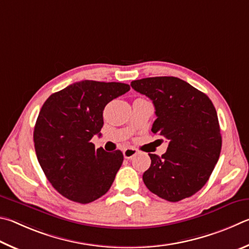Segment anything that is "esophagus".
<instances>
[{"label":"esophagus","instance_id":"34e87169","mask_svg":"<svg viewBox=\"0 0 249 249\" xmlns=\"http://www.w3.org/2000/svg\"><path fill=\"white\" fill-rule=\"evenodd\" d=\"M138 150L137 149H133V147H127V149L124 150V159L130 160L132 159L133 156H136L138 154Z\"/></svg>","mask_w":249,"mask_h":249}]
</instances>
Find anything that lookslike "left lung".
Instances as JSON below:
<instances>
[{
  "label": "left lung",
  "mask_w": 249,
  "mask_h": 249,
  "mask_svg": "<svg viewBox=\"0 0 249 249\" xmlns=\"http://www.w3.org/2000/svg\"><path fill=\"white\" fill-rule=\"evenodd\" d=\"M131 86L153 102L152 132L169 142L162 156L149 153L151 166L143 181L167 201L191 197L206 185L220 158L222 137L214 106L206 94L178 77H146Z\"/></svg>",
  "instance_id": "1"
}]
</instances>
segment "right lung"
<instances>
[{"label":"right lung","mask_w":249,"mask_h":249,"mask_svg":"<svg viewBox=\"0 0 249 249\" xmlns=\"http://www.w3.org/2000/svg\"><path fill=\"white\" fill-rule=\"evenodd\" d=\"M124 83L81 81L49 96L34 130L38 162L53 188L78 203H89L110 188L124 154L95 149L106 105L127 93Z\"/></svg>","instance_id":"1"}]
</instances>
